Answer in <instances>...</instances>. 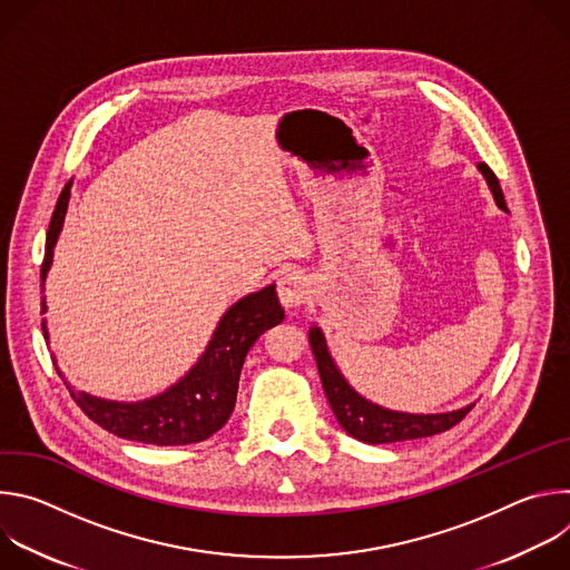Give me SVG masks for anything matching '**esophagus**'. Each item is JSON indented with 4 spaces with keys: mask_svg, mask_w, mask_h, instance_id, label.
Returning a JSON list of instances; mask_svg holds the SVG:
<instances>
[{
    "mask_svg": "<svg viewBox=\"0 0 570 570\" xmlns=\"http://www.w3.org/2000/svg\"><path fill=\"white\" fill-rule=\"evenodd\" d=\"M277 295L286 308L302 306L308 295V282H306L304 273L295 271V268L282 273L277 279Z\"/></svg>",
    "mask_w": 570,
    "mask_h": 570,
    "instance_id": "34e87169",
    "label": "esophagus"
}]
</instances>
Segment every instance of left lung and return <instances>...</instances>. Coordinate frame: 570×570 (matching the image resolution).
Instances as JSON below:
<instances>
[{"mask_svg":"<svg viewBox=\"0 0 570 570\" xmlns=\"http://www.w3.org/2000/svg\"><path fill=\"white\" fill-rule=\"evenodd\" d=\"M478 171L487 180V187H490L499 209L508 212L505 196H503V189H501L494 171L487 167L484 161H480ZM308 343H311V350H313V356L317 363L324 394H327V399H330V405H332L338 424L352 438H356L365 444H392V442L431 438V435L453 429L473 409V403H466L458 411L433 413V415L401 413V411L383 409V405L365 399L350 385V381L338 370V365L327 347V341H324L322 330L315 327V324L308 330Z\"/></svg>","mask_w":570,"mask_h":570,"instance_id":"obj_1","label":"left lung"}]
</instances>
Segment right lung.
<instances>
[{
    "label": "right lung",
    "mask_w": 570,
    "mask_h": 570,
    "mask_svg": "<svg viewBox=\"0 0 570 570\" xmlns=\"http://www.w3.org/2000/svg\"><path fill=\"white\" fill-rule=\"evenodd\" d=\"M69 194L71 180L60 191L47 229L45 262L40 271L42 286L53 262V248L65 223ZM42 313H47L45 297ZM282 320L284 308L277 299L275 284L240 297L223 313L194 367L165 392L141 401H112L73 390L56 365V356L51 358L78 409L108 433L153 446H185L203 442L225 426L236 403L243 361H246L257 338ZM42 334L45 341H49L47 320H42Z\"/></svg>",
    "instance_id": "1"
}]
</instances>
